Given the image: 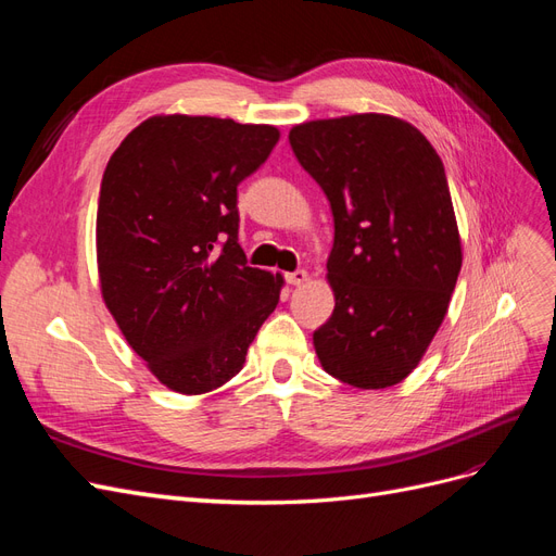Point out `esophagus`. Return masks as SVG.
<instances>
[{"label":"esophagus","instance_id":"obj_1","mask_svg":"<svg viewBox=\"0 0 556 556\" xmlns=\"http://www.w3.org/2000/svg\"><path fill=\"white\" fill-rule=\"evenodd\" d=\"M285 280H288L290 285H294V288H301V285H304V282L308 280V274L304 271V268H296V271L285 276Z\"/></svg>","mask_w":556,"mask_h":556}]
</instances>
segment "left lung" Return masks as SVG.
Returning a JSON list of instances; mask_svg holds the SVG:
<instances>
[{
  "label": "left lung",
  "instance_id": "obj_1",
  "mask_svg": "<svg viewBox=\"0 0 556 556\" xmlns=\"http://www.w3.org/2000/svg\"><path fill=\"white\" fill-rule=\"evenodd\" d=\"M290 146L329 199L336 306L313 333L325 371L382 390L422 359L462 268L443 162L417 127L382 113L296 125Z\"/></svg>",
  "mask_w": 556,
  "mask_h": 556
}]
</instances>
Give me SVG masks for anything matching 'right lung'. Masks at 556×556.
<instances>
[{
  "mask_svg": "<svg viewBox=\"0 0 556 556\" xmlns=\"http://www.w3.org/2000/svg\"><path fill=\"white\" fill-rule=\"evenodd\" d=\"M280 131L229 117L153 115L111 155L99 190L104 304L153 376L204 394L237 376L280 299L282 276L248 266L237 188Z\"/></svg>",
  "mask_w": 556,
  "mask_h": 556,
  "instance_id": "1",
  "label": "right lung"
}]
</instances>
